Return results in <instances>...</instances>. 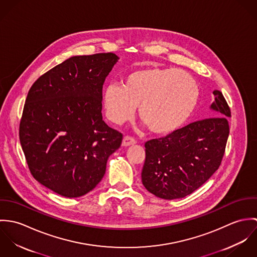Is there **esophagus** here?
<instances>
[{
    "label": "esophagus",
    "mask_w": 257,
    "mask_h": 257,
    "mask_svg": "<svg viewBox=\"0 0 257 257\" xmlns=\"http://www.w3.org/2000/svg\"><path fill=\"white\" fill-rule=\"evenodd\" d=\"M137 144V142H136V140L135 139H133L132 137H124L123 138V140H122V147H130V146H134V145H136Z\"/></svg>",
    "instance_id": "1"
}]
</instances>
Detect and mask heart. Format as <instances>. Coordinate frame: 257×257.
<instances>
[{
  "instance_id": "b5f03b06",
  "label": "heart",
  "mask_w": 257,
  "mask_h": 257,
  "mask_svg": "<svg viewBox=\"0 0 257 257\" xmlns=\"http://www.w3.org/2000/svg\"><path fill=\"white\" fill-rule=\"evenodd\" d=\"M200 88L189 74L176 68H145L127 74L122 85H109L103 93L107 117L115 124L139 114L149 131L168 136L190 120L200 101Z\"/></svg>"
}]
</instances>
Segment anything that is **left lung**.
<instances>
[{
    "instance_id": "8db88e82",
    "label": "left lung",
    "mask_w": 257,
    "mask_h": 257,
    "mask_svg": "<svg viewBox=\"0 0 257 257\" xmlns=\"http://www.w3.org/2000/svg\"><path fill=\"white\" fill-rule=\"evenodd\" d=\"M210 109L217 116L192 122L163 139L146 144L142 181L148 192L164 200L184 198L219 168L229 134L230 110L221 92H213Z\"/></svg>"
}]
</instances>
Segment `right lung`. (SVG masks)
Wrapping results in <instances>:
<instances>
[{"instance_id":"1","label":"right lung","mask_w":257,"mask_h":257,"mask_svg":"<svg viewBox=\"0 0 257 257\" xmlns=\"http://www.w3.org/2000/svg\"><path fill=\"white\" fill-rule=\"evenodd\" d=\"M114 53L72 56L40 76L29 91L20 142L31 173L54 193L78 198L103 179L122 135L102 115L103 84Z\"/></svg>"}]
</instances>
